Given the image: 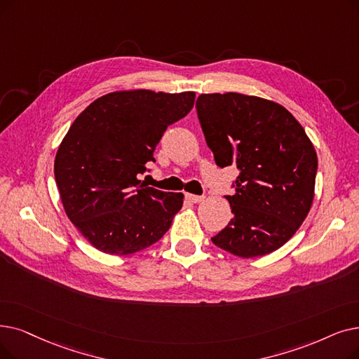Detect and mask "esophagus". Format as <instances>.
I'll list each match as a JSON object with an SVG mask.
<instances>
[{
  "mask_svg": "<svg viewBox=\"0 0 359 359\" xmlns=\"http://www.w3.org/2000/svg\"><path fill=\"white\" fill-rule=\"evenodd\" d=\"M186 199H188L189 202H194V204H199V202H202L205 199L204 195H192V194H186Z\"/></svg>",
  "mask_w": 359,
  "mask_h": 359,
  "instance_id": "obj_1",
  "label": "esophagus"
}]
</instances>
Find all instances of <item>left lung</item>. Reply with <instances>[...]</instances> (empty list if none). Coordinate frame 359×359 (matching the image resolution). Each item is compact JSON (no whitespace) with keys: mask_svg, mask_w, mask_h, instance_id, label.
<instances>
[{"mask_svg":"<svg viewBox=\"0 0 359 359\" xmlns=\"http://www.w3.org/2000/svg\"><path fill=\"white\" fill-rule=\"evenodd\" d=\"M196 113L218 167L235 164L233 218L211 238L224 251L254 258L283 246L314 199L317 154L285 107L238 92L202 93Z\"/></svg>","mask_w":359,"mask_h":359,"instance_id":"8db88e82","label":"left lung"}]
</instances>
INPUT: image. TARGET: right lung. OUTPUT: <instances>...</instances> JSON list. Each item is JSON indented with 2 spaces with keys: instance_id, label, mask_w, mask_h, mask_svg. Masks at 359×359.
I'll list each match as a JSON object with an SVG mask.
<instances>
[{
  "instance_id": "1",
  "label": "right lung",
  "mask_w": 359,
  "mask_h": 359,
  "mask_svg": "<svg viewBox=\"0 0 359 359\" xmlns=\"http://www.w3.org/2000/svg\"><path fill=\"white\" fill-rule=\"evenodd\" d=\"M195 92H111L76 117L54 163L65 211L100 251L129 255L158 242L183 194L139 180L170 124L188 114Z\"/></svg>"
}]
</instances>
